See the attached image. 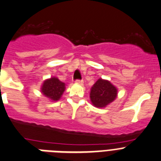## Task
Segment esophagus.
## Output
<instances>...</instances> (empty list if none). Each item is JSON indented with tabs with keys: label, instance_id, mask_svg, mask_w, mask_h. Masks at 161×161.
Here are the masks:
<instances>
[{
	"label": "esophagus",
	"instance_id": "1",
	"mask_svg": "<svg viewBox=\"0 0 161 161\" xmlns=\"http://www.w3.org/2000/svg\"><path fill=\"white\" fill-rule=\"evenodd\" d=\"M75 82H76V83H79V84H82L83 83V80H81V79H77V80H75Z\"/></svg>",
	"mask_w": 161,
	"mask_h": 161
}]
</instances>
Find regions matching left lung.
<instances>
[{
	"label": "left lung",
	"instance_id": "1",
	"mask_svg": "<svg viewBox=\"0 0 161 161\" xmlns=\"http://www.w3.org/2000/svg\"><path fill=\"white\" fill-rule=\"evenodd\" d=\"M117 89L109 81L99 79L91 87L90 98L96 108H104L115 100Z\"/></svg>",
	"mask_w": 161,
	"mask_h": 161
}]
</instances>
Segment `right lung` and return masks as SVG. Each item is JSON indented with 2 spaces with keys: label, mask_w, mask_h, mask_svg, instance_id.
I'll list each match as a JSON object with an SVG mask.
<instances>
[{
  "label": "right lung",
  "mask_w": 161,
  "mask_h": 161,
  "mask_svg": "<svg viewBox=\"0 0 161 161\" xmlns=\"http://www.w3.org/2000/svg\"><path fill=\"white\" fill-rule=\"evenodd\" d=\"M65 88L64 82L53 77L45 81L42 86V92L51 100L57 101L64 92Z\"/></svg>",
  "instance_id": "right-lung-1"
}]
</instances>
